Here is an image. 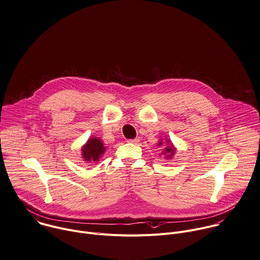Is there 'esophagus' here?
<instances>
[{"label": "esophagus", "mask_w": 260, "mask_h": 260, "mask_svg": "<svg viewBox=\"0 0 260 260\" xmlns=\"http://www.w3.org/2000/svg\"><path fill=\"white\" fill-rule=\"evenodd\" d=\"M128 142H130V143H133V144H138V143H139V139H138V138H135V139H130V140H128Z\"/></svg>", "instance_id": "1"}]
</instances>
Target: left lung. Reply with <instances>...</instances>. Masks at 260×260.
I'll use <instances>...</instances> for the list:
<instances>
[{"label":"left lung","instance_id":"8db88e82","mask_svg":"<svg viewBox=\"0 0 260 260\" xmlns=\"http://www.w3.org/2000/svg\"><path fill=\"white\" fill-rule=\"evenodd\" d=\"M161 145H164L162 146L164 149L161 151V154L165 156L166 159H168V160L172 159L174 157L176 151H177V148L175 147L173 142L170 139H168V138L165 140V142L161 139H159V141L157 143V146H161Z\"/></svg>","mask_w":260,"mask_h":260}]
</instances>
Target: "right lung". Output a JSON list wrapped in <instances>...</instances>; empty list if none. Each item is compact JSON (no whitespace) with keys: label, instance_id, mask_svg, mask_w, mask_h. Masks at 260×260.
I'll list each match as a JSON object with an SVG mask.
<instances>
[{"label":"right lung","instance_id":"1","mask_svg":"<svg viewBox=\"0 0 260 260\" xmlns=\"http://www.w3.org/2000/svg\"><path fill=\"white\" fill-rule=\"evenodd\" d=\"M106 151L104 142L101 138L90 136L86 143L81 147V157L87 164L98 162Z\"/></svg>","mask_w":260,"mask_h":260}]
</instances>
